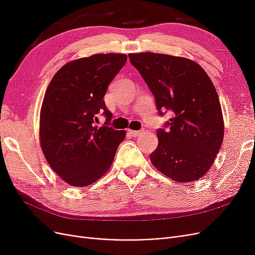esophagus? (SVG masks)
<instances>
[{
    "instance_id": "esophagus-1",
    "label": "esophagus",
    "mask_w": 255,
    "mask_h": 255,
    "mask_svg": "<svg viewBox=\"0 0 255 255\" xmlns=\"http://www.w3.org/2000/svg\"><path fill=\"white\" fill-rule=\"evenodd\" d=\"M128 134H129L130 136H133V137H137V136H139V135L143 134V133H144V129H140V130H133V129H128Z\"/></svg>"
}]
</instances>
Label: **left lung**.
Here are the masks:
<instances>
[{
    "label": "left lung",
    "mask_w": 255,
    "mask_h": 255,
    "mask_svg": "<svg viewBox=\"0 0 255 255\" xmlns=\"http://www.w3.org/2000/svg\"><path fill=\"white\" fill-rule=\"evenodd\" d=\"M155 99L158 114L172 112L165 128L157 129L158 144L150 159L157 170L180 183L197 181L208 171L225 134L217 91L196 61L158 53H132Z\"/></svg>",
    "instance_id": "1"
}]
</instances>
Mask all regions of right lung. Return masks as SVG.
Wrapping results in <instances>:
<instances>
[{
    "mask_svg": "<svg viewBox=\"0 0 255 255\" xmlns=\"http://www.w3.org/2000/svg\"><path fill=\"white\" fill-rule=\"evenodd\" d=\"M125 54H95L61 67L53 76L40 112V144L53 171L75 187L98 181L113 164L126 130L107 127L112 113L104 96L126 65ZM103 112L106 126L94 127Z\"/></svg>",
    "mask_w": 255,
    "mask_h": 255,
    "instance_id": "1",
    "label": "right lung"
}]
</instances>
